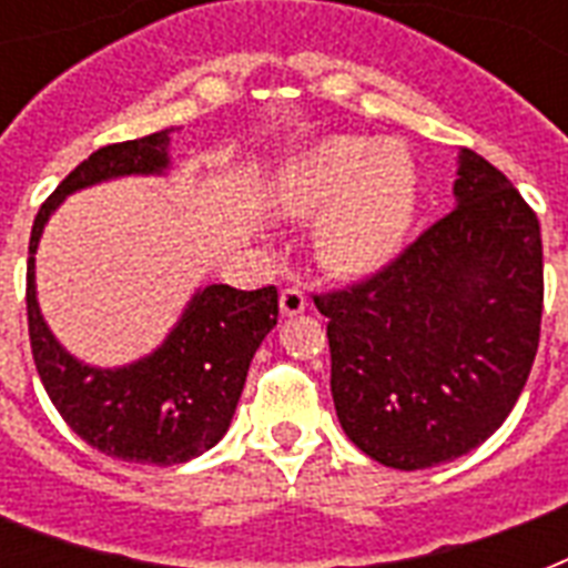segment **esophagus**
<instances>
[{"mask_svg":"<svg viewBox=\"0 0 568 568\" xmlns=\"http://www.w3.org/2000/svg\"><path fill=\"white\" fill-rule=\"evenodd\" d=\"M310 301H306V292L297 288V285H288L283 294H280V312H283L285 318H292V315H301L306 312Z\"/></svg>","mask_w":568,"mask_h":568,"instance_id":"obj_1","label":"esophagus"}]
</instances>
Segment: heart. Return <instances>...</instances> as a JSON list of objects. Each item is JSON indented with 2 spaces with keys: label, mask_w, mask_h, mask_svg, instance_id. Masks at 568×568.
<instances>
[{
  "label": "heart",
  "mask_w": 568,
  "mask_h": 568,
  "mask_svg": "<svg viewBox=\"0 0 568 568\" xmlns=\"http://www.w3.org/2000/svg\"><path fill=\"white\" fill-rule=\"evenodd\" d=\"M271 200L292 217H318V256L338 276H365L397 256L418 209V171L400 144L336 135L276 173Z\"/></svg>",
  "instance_id": "1"
}]
</instances>
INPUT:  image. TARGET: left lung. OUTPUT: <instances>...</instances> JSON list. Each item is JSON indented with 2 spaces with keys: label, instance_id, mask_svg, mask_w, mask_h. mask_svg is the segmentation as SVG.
Instances as JSON below:
<instances>
[{
  "label": "left lung",
  "instance_id": "left-lung-1",
  "mask_svg": "<svg viewBox=\"0 0 568 568\" xmlns=\"http://www.w3.org/2000/svg\"><path fill=\"white\" fill-rule=\"evenodd\" d=\"M457 209L377 274L315 294L347 439L383 466L430 468L486 442L539 347L542 235L513 182L459 153Z\"/></svg>",
  "mask_w": 568,
  "mask_h": 568
}]
</instances>
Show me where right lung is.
Segmentation results:
<instances>
[{
  "mask_svg": "<svg viewBox=\"0 0 568 568\" xmlns=\"http://www.w3.org/2000/svg\"><path fill=\"white\" fill-rule=\"evenodd\" d=\"M168 144L171 129H162L88 155L40 205L26 271L31 356L49 400L91 448L153 466L189 463L230 430L250 359L276 327V288L239 292L232 285H205L153 354L123 368H93L67 354L49 333L34 292V253L49 214L67 194L118 176L164 173L171 168Z\"/></svg>",
  "mask_w": 568,
  "mask_h": 568,
  "instance_id": "right-lung-1",
  "label": "right lung"
}]
</instances>
